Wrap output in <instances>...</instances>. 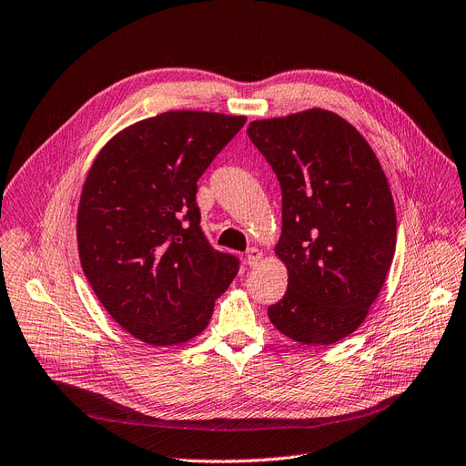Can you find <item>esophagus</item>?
I'll use <instances>...</instances> for the list:
<instances>
[{"instance_id": "esophagus-1", "label": "esophagus", "mask_w": 466, "mask_h": 466, "mask_svg": "<svg viewBox=\"0 0 466 466\" xmlns=\"http://www.w3.org/2000/svg\"><path fill=\"white\" fill-rule=\"evenodd\" d=\"M260 257H262V253H260V249H257V248H249L248 249V255H246V260H248V267H257V262L260 260Z\"/></svg>"}]
</instances>
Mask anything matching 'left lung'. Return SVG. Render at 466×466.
Segmentation results:
<instances>
[{
	"mask_svg": "<svg viewBox=\"0 0 466 466\" xmlns=\"http://www.w3.org/2000/svg\"><path fill=\"white\" fill-rule=\"evenodd\" d=\"M248 135L281 188L276 255L288 291L268 318L300 345H333L361 326L392 265L387 175L368 140L329 110L257 119Z\"/></svg>",
	"mask_w": 466,
	"mask_h": 466,
	"instance_id": "left-lung-1",
	"label": "left lung"
}]
</instances>
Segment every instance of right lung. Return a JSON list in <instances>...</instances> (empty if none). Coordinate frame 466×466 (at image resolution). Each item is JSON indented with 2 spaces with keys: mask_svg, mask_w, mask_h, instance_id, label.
<instances>
[{
  "mask_svg": "<svg viewBox=\"0 0 466 466\" xmlns=\"http://www.w3.org/2000/svg\"><path fill=\"white\" fill-rule=\"evenodd\" d=\"M246 116L177 110L119 131L98 152L77 208L82 268L106 312L152 347L208 328L239 260L199 227L198 178Z\"/></svg>",
  "mask_w": 466,
  "mask_h": 466,
  "instance_id": "add662e5",
  "label": "right lung"
}]
</instances>
